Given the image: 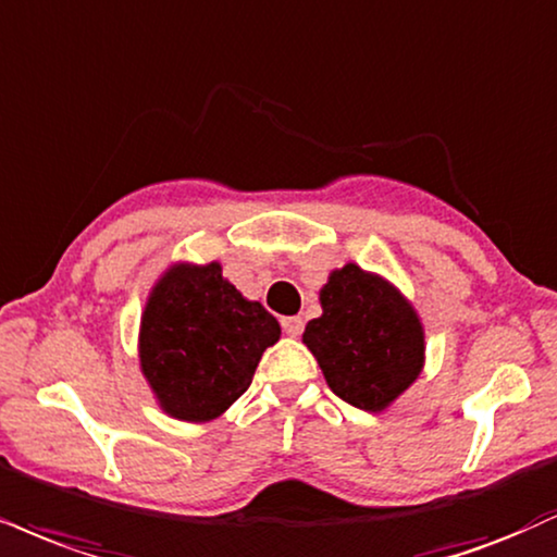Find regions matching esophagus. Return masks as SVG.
Wrapping results in <instances>:
<instances>
[{"label":"esophagus","mask_w":557,"mask_h":557,"mask_svg":"<svg viewBox=\"0 0 557 557\" xmlns=\"http://www.w3.org/2000/svg\"><path fill=\"white\" fill-rule=\"evenodd\" d=\"M283 330H285L287 337H300V332H304V319H300V317L283 319Z\"/></svg>","instance_id":"1"}]
</instances>
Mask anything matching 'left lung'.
I'll return each instance as SVG.
<instances>
[{
  "instance_id": "obj_1",
  "label": "left lung",
  "mask_w": 557,
  "mask_h": 557,
  "mask_svg": "<svg viewBox=\"0 0 557 557\" xmlns=\"http://www.w3.org/2000/svg\"><path fill=\"white\" fill-rule=\"evenodd\" d=\"M321 317L304 345L339 399L381 412L414 384L425 363V330L410 300L376 272L345 264L319 290Z\"/></svg>"
}]
</instances>
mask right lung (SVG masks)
<instances>
[{
    "label": "right lung",
    "instance_id": "1",
    "mask_svg": "<svg viewBox=\"0 0 557 557\" xmlns=\"http://www.w3.org/2000/svg\"><path fill=\"white\" fill-rule=\"evenodd\" d=\"M277 319L223 277L220 261H178L160 274L139 321V368L160 410L210 423L246 392Z\"/></svg>",
    "mask_w": 557,
    "mask_h": 557
}]
</instances>
